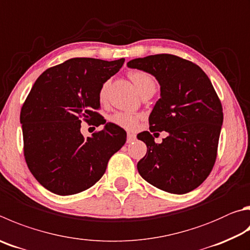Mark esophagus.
I'll list each match as a JSON object with an SVG mask.
<instances>
[{
    "label": "esophagus",
    "mask_w": 250,
    "mask_h": 250,
    "mask_svg": "<svg viewBox=\"0 0 250 250\" xmlns=\"http://www.w3.org/2000/svg\"><path fill=\"white\" fill-rule=\"evenodd\" d=\"M135 141V135L133 133H128V137H126V143H132Z\"/></svg>",
    "instance_id": "1"
}]
</instances>
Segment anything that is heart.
<instances>
[{"mask_svg":"<svg viewBox=\"0 0 250 250\" xmlns=\"http://www.w3.org/2000/svg\"><path fill=\"white\" fill-rule=\"evenodd\" d=\"M129 78L133 82L134 86L137 87L140 94L146 92H155L156 81L154 79V76L152 74H149L148 72H145L142 70H133L129 73ZM109 84V81H106L105 83H103L101 88H99L98 95L101 102H105L107 99ZM138 120V116L133 115V113L124 111L113 113L110 117V121L112 124H115L125 129H134L135 126H137Z\"/></svg>","mask_w":250,"mask_h":250,"instance_id":"obj_1","label":"heart"}]
</instances>
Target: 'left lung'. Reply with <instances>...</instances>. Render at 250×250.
I'll return each instance as SVG.
<instances>
[{"instance_id": "obj_1", "label": "left lung", "mask_w": 250, "mask_h": 250, "mask_svg": "<svg viewBox=\"0 0 250 250\" xmlns=\"http://www.w3.org/2000/svg\"><path fill=\"white\" fill-rule=\"evenodd\" d=\"M126 65L158 81L161 98L148 117L149 131L169 133L160 145L148 131L138 135L147 146L138 163L139 174L166 192L192 191L214 166L223 124L222 104L210 79L193 62L167 53L133 59Z\"/></svg>"}]
</instances>
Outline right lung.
<instances>
[{
    "instance_id": "1",
    "label": "right lung",
    "mask_w": 250,
    "mask_h": 250,
    "mask_svg": "<svg viewBox=\"0 0 250 250\" xmlns=\"http://www.w3.org/2000/svg\"><path fill=\"white\" fill-rule=\"evenodd\" d=\"M124 63L73 58L49 67L35 82L21 110L24 156L49 191L70 196L90 188L124 146L125 131L110 122L90 138L81 133L82 120L88 124L101 117L99 88Z\"/></svg>"
}]
</instances>
